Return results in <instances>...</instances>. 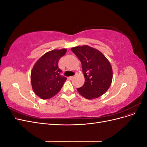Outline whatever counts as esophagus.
<instances>
[{
    "label": "esophagus",
    "mask_w": 147,
    "mask_h": 147,
    "mask_svg": "<svg viewBox=\"0 0 147 147\" xmlns=\"http://www.w3.org/2000/svg\"><path fill=\"white\" fill-rule=\"evenodd\" d=\"M74 78H75V77H74V76H71V77H69V79L70 80H73Z\"/></svg>",
    "instance_id": "34e87169"
}]
</instances>
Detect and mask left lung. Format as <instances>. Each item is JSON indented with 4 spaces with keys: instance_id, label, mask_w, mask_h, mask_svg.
Segmentation results:
<instances>
[{
    "instance_id": "obj_1",
    "label": "left lung",
    "mask_w": 147,
    "mask_h": 147,
    "mask_svg": "<svg viewBox=\"0 0 147 147\" xmlns=\"http://www.w3.org/2000/svg\"><path fill=\"white\" fill-rule=\"evenodd\" d=\"M71 50L81 61L85 82L77 88L87 99L103 95L111 85L113 78L112 66L108 59L96 49L88 45L74 47Z\"/></svg>"
}]
</instances>
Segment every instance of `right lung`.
<instances>
[{
  "instance_id": "obj_1",
  "label": "right lung",
  "mask_w": 147,
  "mask_h": 147,
  "mask_svg": "<svg viewBox=\"0 0 147 147\" xmlns=\"http://www.w3.org/2000/svg\"><path fill=\"white\" fill-rule=\"evenodd\" d=\"M66 49L46 53L35 64L31 71L30 80L35 94L42 99H50L57 94L67 78L61 75L58 62Z\"/></svg>"
}]
</instances>
